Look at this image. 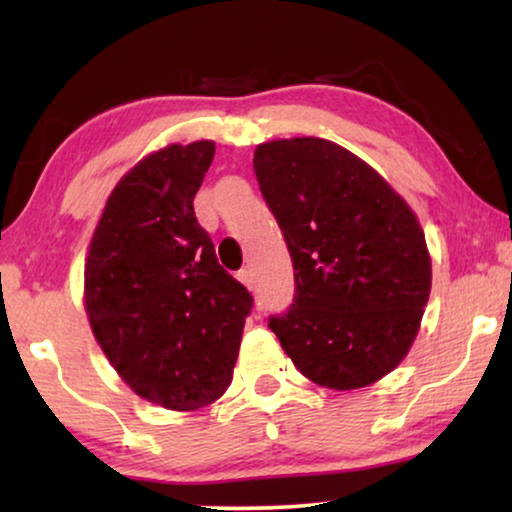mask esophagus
Instances as JSON below:
<instances>
[{
	"instance_id": "34e87169",
	"label": "esophagus",
	"mask_w": 512,
	"mask_h": 512,
	"mask_svg": "<svg viewBox=\"0 0 512 512\" xmlns=\"http://www.w3.org/2000/svg\"><path fill=\"white\" fill-rule=\"evenodd\" d=\"M237 279H240L247 289H254V275H251V270H240L237 272Z\"/></svg>"
}]
</instances>
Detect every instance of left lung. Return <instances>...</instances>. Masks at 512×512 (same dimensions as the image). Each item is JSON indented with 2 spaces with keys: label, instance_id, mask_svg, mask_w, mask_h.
Segmentation results:
<instances>
[{
  "label": "left lung",
  "instance_id": "left-lung-1",
  "mask_svg": "<svg viewBox=\"0 0 512 512\" xmlns=\"http://www.w3.org/2000/svg\"><path fill=\"white\" fill-rule=\"evenodd\" d=\"M254 170L296 272L291 310L270 319L279 345L319 387L382 380L408 356L429 303L417 214L366 160L321 137L258 144Z\"/></svg>",
  "mask_w": 512,
  "mask_h": 512
}]
</instances>
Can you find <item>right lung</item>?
<instances>
[{"instance_id":"right-lung-1","label":"right lung","mask_w":512,"mask_h":512,"mask_svg":"<svg viewBox=\"0 0 512 512\" xmlns=\"http://www.w3.org/2000/svg\"><path fill=\"white\" fill-rule=\"evenodd\" d=\"M212 139L167 144L118 179L90 237L83 305L118 377L160 408L191 412L226 394L249 291L216 261L193 198Z\"/></svg>"}]
</instances>
